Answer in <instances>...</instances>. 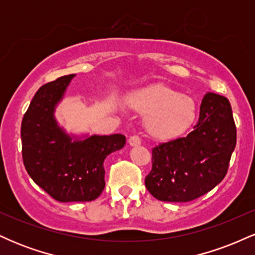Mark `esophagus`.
I'll use <instances>...</instances> for the list:
<instances>
[{
	"label": "esophagus",
	"instance_id": "esophagus-1",
	"mask_svg": "<svg viewBox=\"0 0 255 255\" xmlns=\"http://www.w3.org/2000/svg\"><path fill=\"white\" fill-rule=\"evenodd\" d=\"M128 142H129L130 146H139L141 144V139L137 135H131L129 139H128Z\"/></svg>",
	"mask_w": 255,
	"mask_h": 255
}]
</instances>
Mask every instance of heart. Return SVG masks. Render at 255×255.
<instances>
[{
	"label": "heart",
	"instance_id": "obj_1",
	"mask_svg": "<svg viewBox=\"0 0 255 255\" xmlns=\"http://www.w3.org/2000/svg\"><path fill=\"white\" fill-rule=\"evenodd\" d=\"M128 105L136 113L147 115L146 129L157 139L178 136L191 127L197 116V107L189 96L162 84L133 93Z\"/></svg>",
	"mask_w": 255,
	"mask_h": 255
}]
</instances>
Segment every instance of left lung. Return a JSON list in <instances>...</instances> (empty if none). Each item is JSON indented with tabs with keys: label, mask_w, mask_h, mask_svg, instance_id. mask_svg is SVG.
Returning a JSON list of instances; mask_svg holds the SVG:
<instances>
[{
	"label": "left lung",
	"mask_w": 255,
	"mask_h": 255,
	"mask_svg": "<svg viewBox=\"0 0 255 255\" xmlns=\"http://www.w3.org/2000/svg\"><path fill=\"white\" fill-rule=\"evenodd\" d=\"M236 146V126L229 101L206 93L199 121L187 136L157 145L145 186L160 201L187 203L223 180Z\"/></svg>",
	"instance_id": "8db88e82"
}]
</instances>
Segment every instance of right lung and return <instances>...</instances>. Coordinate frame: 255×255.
Wrapping results in <instances>:
<instances>
[{
	"label": "right lung",
	"mask_w": 255,
	"mask_h": 255,
	"mask_svg": "<svg viewBox=\"0 0 255 255\" xmlns=\"http://www.w3.org/2000/svg\"><path fill=\"white\" fill-rule=\"evenodd\" d=\"M74 77L64 75L43 85L21 122L26 170L40 188L61 203L97 199L105 187L104 159L126 144L122 134L72 140L58 127L55 107Z\"/></svg>",
	"instance_id": "right-lung-1"
}]
</instances>
